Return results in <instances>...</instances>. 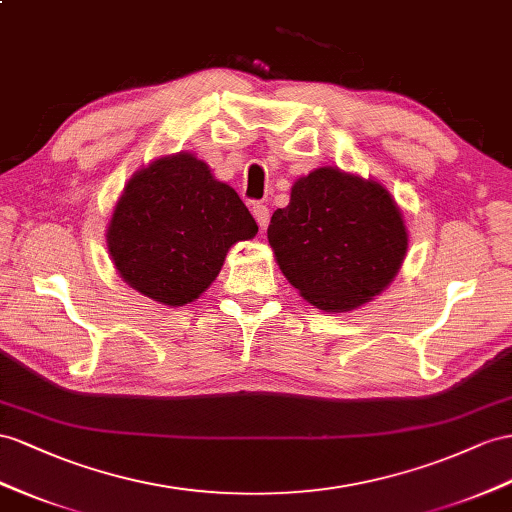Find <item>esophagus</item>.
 <instances>
[{
    "mask_svg": "<svg viewBox=\"0 0 512 512\" xmlns=\"http://www.w3.org/2000/svg\"><path fill=\"white\" fill-rule=\"evenodd\" d=\"M253 216H255L257 225H259L261 229H266V227H268V220H270V209H268L264 203H255V205H253Z\"/></svg>",
    "mask_w": 512,
    "mask_h": 512,
    "instance_id": "esophagus-1",
    "label": "esophagus"
}]
</instances>
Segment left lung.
<instances>
[{"instance_id":"left-lung-1","label":"left lung","mask_w":512,"mask_h":512,"mask_svg":"<svg viewBox=\"0 0 512 512\" xmlns=\"http://www.w3.org/2000/svg\"><path fill=\"white\" fill-rule=\"evenodd\" d=\"M268 242L307 303L346 313L396 279L409 231L383 183L320 166L294 181L290 205L270 218Z\"/></svg>"}]
</instances>
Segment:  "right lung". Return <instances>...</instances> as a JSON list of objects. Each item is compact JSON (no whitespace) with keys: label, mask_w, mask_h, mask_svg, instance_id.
<instances>
[{"label":"right lung","mask_w":512,"mask_h":512,"mask_svg":"<svg viewBox=\"0 0 512 512\" xmlns=\"http://www.w3.org/2000/svg\"><path fill=\"white\" fill-rule=\"evenodd\" d=\"M257 222L231 186L194 153L162 155L136 170L106 231L119 277L155 303L183 307L214 283L235 242Z\"/></svg>","instance_id":"right-lung-1"}]
</instances>
